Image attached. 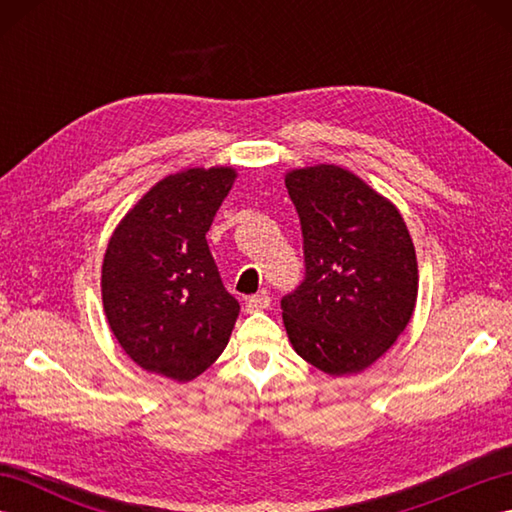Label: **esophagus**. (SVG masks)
<instances>
[{"instance_id": "34e87169", "label": "esophagus", "mask_w": 512, "mask_h": 512, "mask_svg": "<svg viewBox=\"0 0 512 512\" xmlns=\"http://www.w3.org/2000/svg\"><path fill=\"white\" fill-rule=\"evenodd\" d=\"M268 306H270L268 292H259V295L248 297V301H246V312H259V310H266Z\"/></svg>"}]
</instances>
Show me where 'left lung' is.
Returning a JSON list of instances; mask_svg holds the SVG:
<instances>
[{"label":"left lung","mask_w":512,"mask_h":512,"mask_svg":"<svg viewBox=\"0 0 512 512\" xmlns=\"http://www.w3.org/2000/svg\"><path fill=\"white\" fill-rule=\"evenodd\" d=\"M299 213L306 279L281 299L295 352L330 376L358 374L396 343L416 308L418 262L407 224L356 173H286Z\"/></svg>","instance_id":"1"}]
</instances>
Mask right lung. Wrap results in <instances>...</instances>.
I'll list each match as a JSON object with an SVG mask.
<instances>
[{
	"instance_id": "add662e5",
	"label": "right lung",
	"mask_w": 512,
	"mask_h": 512,
	"mask_svg": "<svg viewBox=\"0 0 512 512\" xmlns=\"http://www.w3.org/2000/svg\"><path fill=\"white\" fill-rule=\"evenodd\" d=\"M233 167H193L156 182L114 228L101 295L110 330L147 372L189 383L231 339L228 295L206 233L231 191Z\"/></svg>"
}]
</instances>
